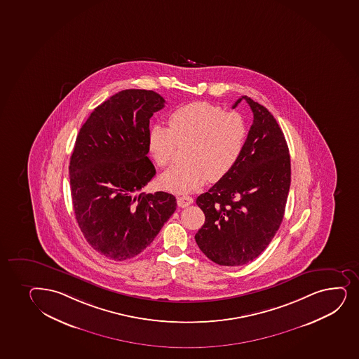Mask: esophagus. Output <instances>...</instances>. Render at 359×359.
I'll return each mask as SVG.
<instances>
[{"label":"esophagus","mask_w":359,"mask_h":359,"mask_svg":"<svg viewBox=\"0 0 359 359\" xmlns=\"http://www.w3.org/2000/svg\"><path fill=\"white\" fill-rule=\"evenodd\" d=\"M194 203V198L191 196H180L177 197V205L180 208H186V206L191 205Z\"/></svg>","instance_id":"1"}]
</instances>
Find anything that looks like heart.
<instances>
[{
	"mask_svg": "<svg viewBox=\"0 0 359 359\" xmlns=\"http://www.w3.org/2000/svg\"><path fill=\"white\" fill-rule=\"evenodd\" d=\"M168 126L150 128L148 147L160 167L172 165L177 143L191 142V161L177 165L161 177L165 189L186 194L197 189L209 177L216 182L233 170L241 156L247 125L238 112H224L219 106L197 101L170 113Z\"/></svg>",
	"mask_w": 359,
	"mask_h": 359,
	"instance_id": "heart-1",
	"label": "heart"
}]
</instances>
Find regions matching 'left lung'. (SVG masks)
Returning <instances> with one entry per match:
<instances>
[{
  "instance_id": "1",
  "label": "left lung",
  "mask_w": 359,
  "mask_h": 359,
  "mask_svg": "<svg viewBox=\"0 0 359 359\" xmlns=\"http://www.w3.org/2000/svg\"><path fill=\"white\" fill-rule=\"evenodd\" d=\"M246 100L253 124L238 163L197 198L205 222L194 236L206 257L222 266L253 262L270 245L285 211L291 182L289 148L269 109Z\"/></svg>"
}]
</instances>
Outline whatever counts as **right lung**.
I'll return each mask as SVG.
<instances>
[{"mask_svg":"<svg viewBox=\"0 0 359 359\" xmlns=\"http://www.w3.org/2000/svg\"><path fill=\"white\" fill-rule=\"evenodd\" d=\"M154 90L125 89L94 109L77 135L69 174L74 212L86 240L116 262L144 250L177 209L167 192L142 189L156 173L149 121L165 107Z\"/></svg>","mask_w":359,"mask_h":359,"instance_id":"add662e5","label":"right lung"}]
</instances>
